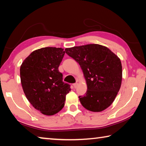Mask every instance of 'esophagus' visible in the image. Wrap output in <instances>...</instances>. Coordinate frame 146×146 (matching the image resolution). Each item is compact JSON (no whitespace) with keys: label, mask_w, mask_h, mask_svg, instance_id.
<instances>
[{"label":"esophagus","mask_w":146,"mask_h":146,"mask_svg":"<svg viewBox=\"0 0 146 146\" xmlns=\"http://www.w3.org/2000/svg\"><path fill=\"white\" fill-rule=\"evenodd\" d=\"M73 87H74V88H77V86H78V83H75V84H73Z\"/></svg>","instance_id":"34e87169"}]
</instances>
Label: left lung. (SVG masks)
Instances as JSON below:
<instances>
[{
	"mask_svg": "<svg viewBox=\"0 0 146 146\" xmlns=\"http://www.w3.org/2000/svg\"><path fill=\"white\" fill-rule=\"evenodd\" d=\"M66 53L77 62L87 84L81 104L93 112L102 111L113 102L122 78L120 58L107 47L92 44L66 48Z\"/></svg>",
	"mask_w": 146,
	"mask_h": 146,
	"instance_id": "obj_1",
	"label": "left lung"
}]
</instances>
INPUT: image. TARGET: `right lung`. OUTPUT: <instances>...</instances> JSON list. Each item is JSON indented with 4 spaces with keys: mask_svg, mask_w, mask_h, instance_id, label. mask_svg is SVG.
I'll return each instance as SVG.
<instances>
[{
    "mask_svg": "<svg viewBox=\"0 0 146 146\" xmlns=\"http://www.w3.org/2000/svg\"><path fill=\"white\" fill-rule=\"evenodd\" d=\"M65 51L46 47L34 51L22 64L20 75L27 99L44 115L51 116L64 108L70 85L62 81L58 67Z\"/></svg>",
    "mask_w": 146,
    "mask_h": 146,
    "instance_id": "1",
    "label": "right lung"
}]
</instances>
